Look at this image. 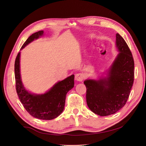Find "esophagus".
<instances>
[{"label":"esophagus","mask_w":146,"mask_h":146,"mask_svg":"<svg viewBox=\"0 0 146 146\" xmlns=\"http://www.w3.org/2000/svg\"><path fill=\"white\" fill-rule=\"evenodd\" d=\"M84 78H85V76L83 73H79L75 75V80L78 82H82Z\"/></svg>","instance_id":"34e87169"}]
</instances>
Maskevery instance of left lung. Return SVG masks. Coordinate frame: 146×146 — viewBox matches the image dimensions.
I'll return each instance as SVG.
<instances>
[{
    "label": "left lung",
    "instance_id": "8db88e82",
    "mask_svg": "<svg viewBox=\"0 0 146 146\" xmlns=\"http://www.w3.org/2000/svg\"><path fill=\"white\" fill-rule=\"evenodd\" d=\"M115 45L119 52L107 71L106 76L84 81L89 108L100 116L116 113L125 105L134 82L132 54L124 38L118 33Z\"/></svg>",
    "mask_w": 146,
    "mask_h": 146
}]
</instances>
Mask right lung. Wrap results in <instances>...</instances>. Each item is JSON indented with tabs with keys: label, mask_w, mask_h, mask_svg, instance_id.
I'll return each instance as SVG.
<instances>
[{
	"label": "right lung",
	"mask_w": 146,
	"mask_h": 146,
	"mask_svg": "<svg viewBox=\"0 0 146 146\" xmlns=\"http://www.w3.org/2000/svg\"><path fill=\"white\" fill-rule=\"evenodd\" d=\"M43 34V31L32 34L23 44L21 50ZM20 55L21 52L15 61V76L17 92L22 104L31 115L36 118L51 120L57 118L64 110L67 93L74 87V75L58 82L43 94H32L25 88L22 82Z\"/></svg>",
	"instance_id": "add662e5"
}]
</instances>
